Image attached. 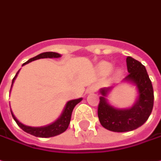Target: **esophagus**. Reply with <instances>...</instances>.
<instances>
[{"instance_id":"obj_1","label":"esophagus","mask_w":161,"mask_h":161,"mask_svg":"<svg viewBox=\"0 0 161 161\" xmlns=\"http://www.w3.org/2000/svg\"><path fill=\"white\" fill-rule=\"evenodd\" d=\"M97 90H98V86L96 85H93L90 87L89 90H88V92H96Z\"/></svg>"}]
</instances>
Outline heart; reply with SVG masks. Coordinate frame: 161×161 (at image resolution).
Masks as SVG:
<instances>
[{"instance_id":"1","label":"heart","mask_w":161,"mask_h":161,"mask_svg":"<svg viewBox=\"0 0 161 161\" xmlns=\"http://www.w3.org/2000/svg\"><path fill=\"white\" fill-rule=\"evenodd\" d=\"M99 70L101 72H103V73H108V72H109L112 69V64L109 63V62H103L99 64Z\"/></svg>"}]
</instances>
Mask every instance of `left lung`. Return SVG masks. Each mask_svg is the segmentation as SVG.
<instances>
[{"label":"left lung","instance_id":"obj_1","mask_svg":"<svg viewBox=\"0 0 161 161\" xmlns=\"http://www.w3.org/2000/svg\"><path fill=\"white\" fill-rule=\"evenodd\" d=\"M129 75L124 80L133 82L138 90L139 97L136 103L130 109H116L107 102L105 96L109 89H101L98 116L100 124L108 130L126 132L134 130L145 123L153 108V88L145 67L134 58L127 57Z\"/></svg>","mask_w":161,"mask_h":161}]
</instances>
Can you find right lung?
Instances as JSON below:
<instances>
[{"label": "right lung", "instance_id": "add662e5", "mask_svg": "<svg viewBox=\"0 0 161 161\" xmlns=\"http://www.w3.org/2000/svg\"><path fill=\"white\" fill-rule=\"evenodd\" d=\"M61 57V54H59L57 53H53V52H46V53H42L35 56L33 58H31L29 61H27L25 62L23 65H25L26 63H29V62L35 61V60H38L40 58H59ZM18 73V72H17ZM17 73L16 74L15 77L13 78L12 80V84L15 80L16 76H17ZM82 99H73L69 101L66 105V108L64 109V111L62 113V116L58 119L57 121L55 122H53V124L48 125V126L46 127H40V128H34V127H29L24 125L23 123H21L16 117L15 115L13 114V113L11 112L12 117L14 118V120L16 121V124L20 127L21 129L24 131H25L27 133H29L31 135L35 136H39V137H51V136H57L59 134H61L62 132L66 130L69 127V124L70 122V119H71V114L72 111L74 108L76 107V104H78L80 102Z\"/></svg>", "mask_w": 161, "mask_h": 161}]
</instances>
